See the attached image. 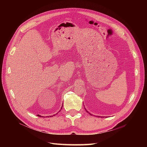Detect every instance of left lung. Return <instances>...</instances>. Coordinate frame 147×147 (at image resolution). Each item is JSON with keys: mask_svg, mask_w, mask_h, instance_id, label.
Listing matches in <instances>:
<instances>
[{"mask_svg": "<svg viewBox=\"0 0 147 147\" xmlns=\"http://www.w3.org/2000/svg\"><path fill=\"white\" fill-rule=\"evenodd\" d=\"M85 109H86V108H85ZM87 111V112H88V111ZM88 113H89V112H88ZM89 114H90V115H92V114H91V113H89ZM98 117H100V116H98Z\"/></svg>", "mask_w": 147, "mask_h": 147, "instance_id": "left-lung-1", "label": "left lung"}]
</instances>
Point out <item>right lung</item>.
<instances>
[{
	"instance_id": "right-lung-1",
	"label": "right lung",
	"mask_w": 147,
	"mask_h": 147,
	"mask_svg": "<svg viewBox=\"0 0 147 147\" xmlns=\"http://www.w3.org/2000/svg\"><path fill=\"white\" fill-rule=\"evenodd\" d=\"M61 109H62V108H61ZM60 111H61V110H60ZM60 111H59V112H60ZM37 116H39V117H42L41 116H40V115H37ZM50 117H51V116H50Z\"/></svg>"
}]
</instances>
